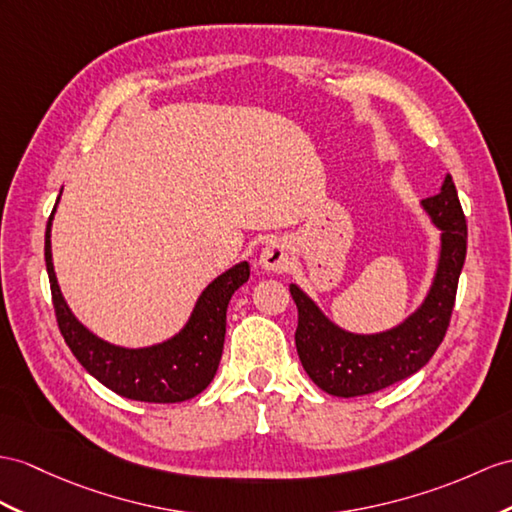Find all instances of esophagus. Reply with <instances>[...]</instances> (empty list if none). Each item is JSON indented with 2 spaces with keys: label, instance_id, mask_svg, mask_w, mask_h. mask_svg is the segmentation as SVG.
I'll return each mask as SVG.
<instances>
[{
  "label": "esophagus",
  "instance_id": "34e87169",
  "mask_svg": "<svg viewBox=\"0 0 512 512\" xmlns=\"http://www.w3.org/2000/svg\"><path fill=\"white\" fill-rule=\"evenodd\" d=\"M291 245L286 239H271L263 247V254H260V265L267 271H286L291 265Z\"/></svg>",
  "mask_w": 512,
  "mask_h": 512
}]
</instances>
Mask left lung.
I'll list each match as a JSON object with an SVG mask.
<instances>
[{"instance_id": "8db88e82", "label": "left lung", "mask_w": 512, "mask_h": 512, "mask_svg": "<svg viewBox=\"0 0 512 512\" xmlns=\"http://www.w3.org/2000/svg\"><path fill=\"white\" fill-rule=\"evenodd\" d=\"M441 230V256L423 304L400 326L378 334H354L332 323L297 284L295 347L299 360L321 391L358 397L413 376L428 363L450 326L460 271L467 254V221L452 176L441 191L421 202Z\"/></svg>"}]
</instances>
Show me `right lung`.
I'll list each match as a JSON object with an SVG mask.
<instances>
[{
  "label": "right lung",
  "instance_id": "right-lung-1",
  "mask_svg": "<svg viewBox=\"0 0 512 512\" xmlns=\"http://www.w3.org/2000/svg\"><path fill=\"white\" fill-rule=\"evenodd\" d=\"M54 213L56 206L45 230V265L60 334L80 365L110 391L136 402L176 404L202 393L217 373L226 339L230 297L249 280V263L234 265L210 282L199 295L186 326L176 336L152 347L128 350L99 339L69 310L52 263L49 236Z\"/></svg>",
  "mask_w": 512,
  "mask_h": 512
}]
</instances>
